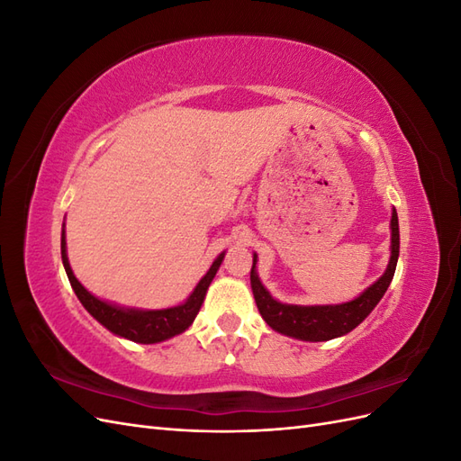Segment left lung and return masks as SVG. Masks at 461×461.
<instances>
[{
  "label": "left lung",
  "instance_id": "1",
  "mask_svg": "<svg viewBox=\"0 0 461 461\" xmlns=\"http://www.w3.org/2000/svg\"><path fill=\"white\" fill-rule=\"evenodd\" d=\"M390 230H393V234H390V259L383 276L376 283H373L367 290L361 292L357 298L334 305H292L275 300L269 294V290L259 281L256 271L258 256L254 254V265L252 271H249V283H252L258 310L265 319V323L276 332L305 342H325L354 330L361 321L375 310V305L381 302L386 288L393 283L400 254V230L396 209H393Z\"/></svg>",
  "mask_w": 461,
  "mask_h": 461
}]
</instances>
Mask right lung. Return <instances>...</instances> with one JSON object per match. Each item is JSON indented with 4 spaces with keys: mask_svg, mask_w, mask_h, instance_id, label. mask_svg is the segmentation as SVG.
<instances>
[{
    "mask_svg": "<svg viewBox=\"0 0 461 461\" xmlns=\"http://www.w3.org/2000/svg\"><path fill=\"white\" fill-rule=\"evenodd\" d=\"M222 258H225V252L217 256V259L212 263V267H209V271L200 278V283L196 285V288H194V292L186 298L185 303L175 305V308H167V310L121 308V305L95 298L78 283V278L75 276L71 265H68V258H67L65 222H63V230H61L63 267L68 276V283H71L80 303L85 305V310L97 321V323H102L107 330L117 334V337L129 339L132 342H140V344H156V342H163L167 339H173V337H176V334L185 332L192 325V321L196 319V315L202 308L205 292H207L209 285H212L215 273L221 267Z\"/></svg>",
    "mask_w": 461,
    "mask_h": 461,
    "instance_id": "obj_1",
    "label": "right lung"
}]
</instances>
